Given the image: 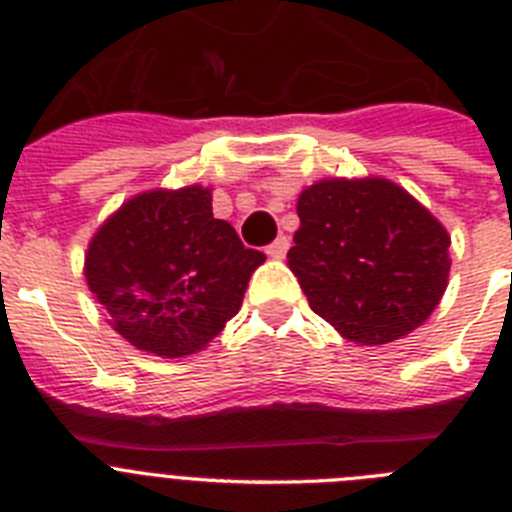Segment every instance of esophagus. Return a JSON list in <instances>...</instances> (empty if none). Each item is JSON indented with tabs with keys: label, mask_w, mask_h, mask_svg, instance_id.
I'll list each match as a JSON object with an SVG mask.
<instances>
[{
	"label": "esophagus",
	"mask_w": 512,
	"mask_h": 512,
	"mask_svg": "<svg viewBox=\"0 0 512 512\" xmlns=\"http://www.w3.org/2000/svg\"><path fill=\"white\" fill-rule=\"evenodd\" d=\"M288 239H285V237H278V239H275V242H273V245H267V255H270V257H273V260H283V257H285V252H288Z\"/></svg>",
	"instance_id": "obj_1"
}]
</instances>
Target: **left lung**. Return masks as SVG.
<instances>
[{
    "mask_svg": "<svg viewBox=\"0 0 512 512\" xmlns=\"http://www.w3.org/2000/svg\"><path fill=\"white\" fill-rule=\"evenodd\" d=\"M288 265L308 306L349 342L388 344L418 329L449 278L446 229L385 178H331L298 199Z\"/></svg>",
    "mask_w": 512,
    "mask_h": 512,
    "instance_id": "1",
    "label": "left lung"
}]
</instances>
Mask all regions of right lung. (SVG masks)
Wrapping results in <instances>:
<instances>
[{
    "mask_svg": "<svg viewBox=\"0 0 512 512\" xmlns=\"http://www.w3.org/2000/svg\"><path fill=\"white\" fill-rule=\"evenodd\" d=\"M262 262L232 224L214 219L209 188H160L101 224L84 275L127 342L158 357H186L237 316Z\"/></svg>",
    "mask_w": 512,
    "mask_h": 512,
    "instance_id": "obj_1",
    "label": "right lung"
}]
</instances>
